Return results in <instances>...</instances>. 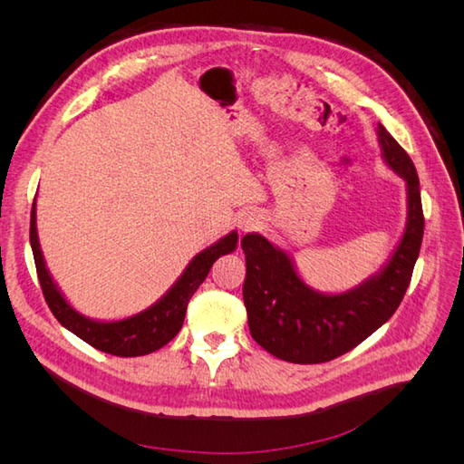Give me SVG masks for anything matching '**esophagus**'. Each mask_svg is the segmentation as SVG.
Wrapping results in <instances>:
<instances>
[{"label":"esophagus","instance_id":"1","mask_svg":"<svg viewBox=\"0 0 464 464\" xmlns=\"http://www.w3.org/2000/svg\"><path fill=\"white\" fill-rule=\"evenodd\" d=\"M259 217L257 215H254V213H249V215H246L244 217V220H242V230H246V232H249V230H256V228H259Z\"/></svg>","mask_w":464,"mask_h":464}]
</instances>
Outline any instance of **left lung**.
<instances>
[{
    "label": "left lung",
    "instance_id": "8db88e82",
    "mask_svg": "<svg viewBox=\"0 0 464 464\" xmlns=\"http://www.w3.org/2000/svg\"><path fill=\"white\" fill-rule=\"evenodd\" d=\"M377 135L387 164L409 188L404 236L377 276L354 290L327 296L302 283L283 249L259 234L242 237L249 333L261 348L280 360L321 363L350 353L391 319L411 285L424 236L420 181L414 162L382 123L377 125Z\"/></svg>",
    "mask_w": 464,
    "mask_h": 464
}]
</instances>
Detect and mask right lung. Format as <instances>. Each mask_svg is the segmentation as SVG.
<instances>
[{
  "label": "right lung",
  "mask_w": 464,
  "mask_h": 464,
  "mask_svg": "<svg viewBox=\"0 0 464 464\" xmlns=\"http://www.w3.org/2000/svg\"><path fill=\"white\" fill-rule=\"evenodd\" d=\"M236 244L237 234L230 232L215 246H210L205 251H201L199 256H195L184 275L178 278V283L166 292V296L162 300L150 305L149 310L121 321L101 323L77 314L73 307L65 302L58 286L53 285L38 246L34 205L31 210V247L40 288L42 294H44V300L50 307V312L65 329L75 333L79 339H82L87 344L94 346L96 350H102L106 354L121 358L145 356L170 343L179 333L181 325H184L188 304L195 290H198L199 285L207 278L210 266H213V263L220 256H227L230 251H234Z\"/></svg>",
  "instance_id": "right-lung-1"
}]
</instances>
